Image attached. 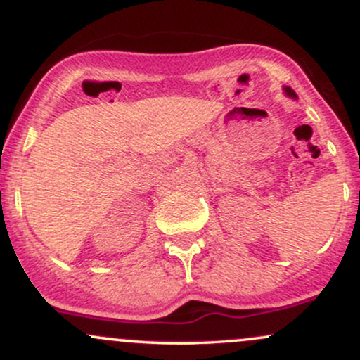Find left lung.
Wrapping results in <instances>:
<instances>
[{"label": "left lung", "mask_w": 360, "mask_h": 360, "mask_svg": "<svg viewBox=\"0 0 360 360\" xmlns=\"http://www.w3.org/2000/svg\"><path fill=\"white\" fill-rule=\"evenodd\" d=\"M284 91H286V94H289L291 98H296V93L291 88H284Z\"/></svg>", "instance_id": "obj_1"}]
</instances>
